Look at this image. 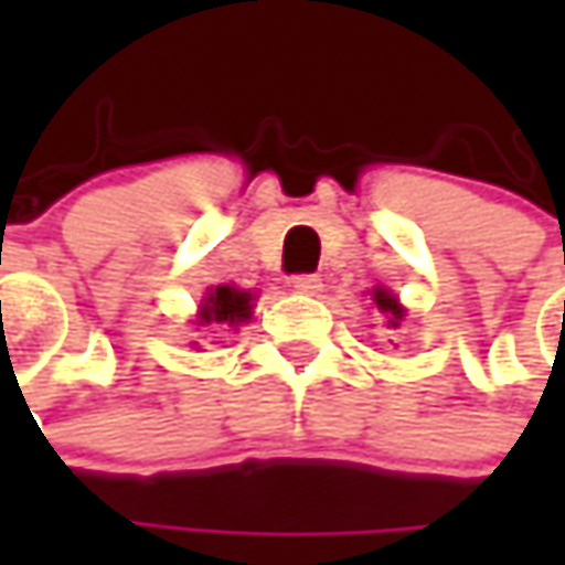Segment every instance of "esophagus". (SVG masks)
I'll use <instances>...</instances> for the list:
<instances>
[{
    "mask_svg": "<svg viewBox=\"0 0 565 565\" xmlns=\"http://www.w3.org/2000/svg\"><path fill=\"white\" fill-rule=\"evenodd\" d=\"M292 289L301 295H317L323 289V282H320V276H315V273H301V276H292Z\"/></svg>",
    "mask_w": 565,
    "mask_h": 565,
    "instance_id": "obj_1",
    "label": "esophagus"
}]
</instances>
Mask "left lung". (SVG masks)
Wrapping results in <instances>:
<instances>
[{"instance_id": "obj_1", "label": "left lung", "mask_w": 565, "mask_h": 565, "mask_svg": "<svg viewBox=\"0 0 565 565\" xmlns=\"http://www.w3.org/2000/svg\"><path fill=\"white\" fill-rule=\"evenodd\" d=\"M374 295V305H377V311L383 315V323L390 327V330H399L402 320H405V308L399 305V298L390 292V289H371Z\"/></svg>"}]
</instances>
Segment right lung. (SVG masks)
<instances>
[{
    "instance_id": "add662e5",
    "label": "right lung",
    "mask_w": 565,
    "mask_h": 565,
    "mask_svg": "<svg viewBox=\"0 0 565 565\" xmlns=\"http://www.w3.org/2000/svg\"><path fill=\"white\" fill-rule=\"evenodd\" d=\"M250 301H254L250 292H242L235 286H216L204 295L194 323L198 327H238L250 317Z\"/></svg>"
}]
</instances>
